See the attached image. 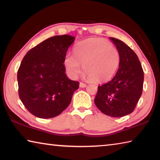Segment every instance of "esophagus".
I'll list each match as a JSON object with an SVG mask.
<instances>
[{"instance_id":"esophagus-1","label":"esophagus","mask_w":160,"mask_h":160,"mask_svg":"<svg viewBox=\"0 0 160 160\" xmlns=\"http://www.w3.org/2000/svg\"><path fill=\"white\" fill-rule=\"evenodd\" d=\"M87 86V85L86 84H85V83H83V82H80V88H85V87Z\"/></svg>"}]
</instances>
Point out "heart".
Returning <instances> with one entry per match:
<instances>
[{
  "label": "heart",
  "mask_w": 160,
  "mask_h": 160,
  "mask_svg": "<svg viewBox=\"0 0 160 160\" xmlns=\"http://www.w3.org/2000/svg\"><path fill=\"white\" fill-rule=\"evenodd\" d=\"M120 63V54L116 48L102 39H88L78 44L74 55L68 53L64 64L68 74L76 78L83 70L87 77L94 82L110 79Z\"/></svg>",
  "instance_id": "1"
}]
</instances>
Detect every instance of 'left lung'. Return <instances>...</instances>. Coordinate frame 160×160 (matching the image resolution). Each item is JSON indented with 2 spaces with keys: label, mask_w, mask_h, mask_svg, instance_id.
<instances>
[{
  "label": "left lung",
  "mask_w": 160,
  "mask_h": 160,
  "mask_svg": "<svg viewBox=\"0 0 160 160\" xmlns=\"http://www.w3.org/2000/svg\"><path fill=\"white\" fill-rule=\"evenodd\" d=\"M120 54V63L114 77L98 86L94 103L102 113L121 117L133 112L141 96L144 72L138 57L123 42L110 37Z\"/></svg>",
  "instance_id": "8db88e82"
}]
</instances>
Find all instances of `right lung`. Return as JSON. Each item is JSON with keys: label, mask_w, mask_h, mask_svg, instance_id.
<instances>
[{"label": "right lung", "mask_w": 160, "mask_h": 160, "mask_svg": "<svg viewBox=\"0 0 160 160\" xmlns=\"http://www.w3.org/2000/svg\"><path fill=\"white\" fill-rule=\"evenodd\" d=\"M75 37L57 35L27 53L18 71V94L24 106L41 118L55 117L71 102L79 82L66 75L64 58Z\"/></svg>", "instance_id": "right-lung-1"}]
</instances>
